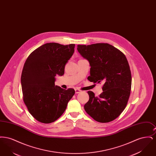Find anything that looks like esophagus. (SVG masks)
Masks as SVG:
<instances>
[{
  "mask_svg": "<svg viewBox=\"0 0 156 156\" xmlns=\"http://www.w3.org/2000/svg\"><path fill=\"white\" fill-rule=\"evenodd\" d=\"M75 94H78V93H80L81 91L78 89H75Z\"/></svg>",
  "mask_w": 156,
  "mask_h": 156,
  "instance_id": "obj_1",
  "label": "esophagus"
}]
</instances>
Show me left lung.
Here are the masks:
<instances>
[{"instance_id":"8db88e82","label":"left lung","mask_w":156,"mask_h":156,"mask_svg":"<svg viewBox=\"0 0 156 156\" xmlns=\"http://www.w3.org/2000/svg\"><path fill=\"white\" fill-rule=\"evenodd\" d=\"M77 50L89 61V81L104 82L99 97L88 91L89 99L84 105L86 112L101 123L117 118L126 108L130 94L132 75L125 55L108 43L78 45Z\"/></svg>"}]
</instances>
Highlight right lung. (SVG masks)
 Segmentation results:
<instances>
[{"instance_id": "add662e5", "label": "right lung", "mask_w": 156, "mask_h": 156, "mask_svg": "<svg viewBox=\"0 0 156 156\" xmlns=\"http://www.w3.org/2000/svg\"><path fill=\"white\" fill-rule=\"evenodd\" d=\"M74 44L50 43L33 51L23 68L21 84L24 102L40 122L50 123L62 115L75 90L55 85V76H62L74 52Z\"/></svg>"}]
</instances>
